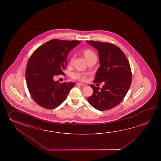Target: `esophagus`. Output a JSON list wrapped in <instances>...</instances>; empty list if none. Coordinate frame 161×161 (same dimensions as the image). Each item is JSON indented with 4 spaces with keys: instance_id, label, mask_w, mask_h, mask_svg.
<instances>
[{
    "instance_id": "obj_1",
    "label": "esophagus",
    "mask_w": 161,
    "mask_h": 161,
    "mask_svg": "<svg viewBox=\"0 0 161 161\" xmlns=\"http://www.w3.org/2000/svg\"><path fill=\"white\" fill-rule=\"evenodd\" d=\"M76 85H77L82 86H85V84H83V83H76Z\"/></svg>"
}]
</instances>
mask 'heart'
Listing matches in <instances>:
<instances>
[{"label": "heart", "mask_w": 161, "mask_h": 161, "mask_svg": "<svg viewBox=\"0 0 161 161\" xmlns=\"http://www.w3.org/2000/svg\"><path fill=\"white\" fill-rule=\"evenodd\" d=\"M83 53H84V56L85 57V58L87 59L92 58L93 56H96V55L94 54V53L90 49H85L83 51ZM86 74L83 73V72H75L72 73L71 75V77L73 79L78 80H80V81H85L86 80Z\"/></svg>", "instance_id": "b5f03b06"}]
</instances>
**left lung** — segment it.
<instances>
[{
  "label": "left lung",
  "mask_w": 161,
  "mask_h": 161,
  "mask_svg": "<svg viewBox=\"0 0 161 161\" xmlns=\"http://www.w3.org/2000/svg\"><path fill=\"white\" fill-rule=\"evenodd\" d=\"M98 53L99 68L94 83L104 82L103 88L93 85V94L89 103L96 109H111L120 103L130 87L132 73L130 65L123 52L115 45L98 41H87Z\"/></svg>",
  "instance_id": "left-lung-1"
}]
</instances>
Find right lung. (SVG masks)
Listing matches in <instances>:
<instances>
[{"instance_id": "right-lung-1", "label": "right lung", "mask_w": 161, "mask_h": 161, "mask_svg": "<svg viewBox=\"0 0 161 161\" xmlns=\"http://www.w3.org/2000/svg\"><path fill=\"white\" fill-rule=\"evenodd\" d=\"M81 41L52 40L37 48L31 56L26 69L27 89L40 106L52 109L59 106L70 90L74 82L55 81V75L63 74L69 52Z\"/></svg>"}]
</instances>
